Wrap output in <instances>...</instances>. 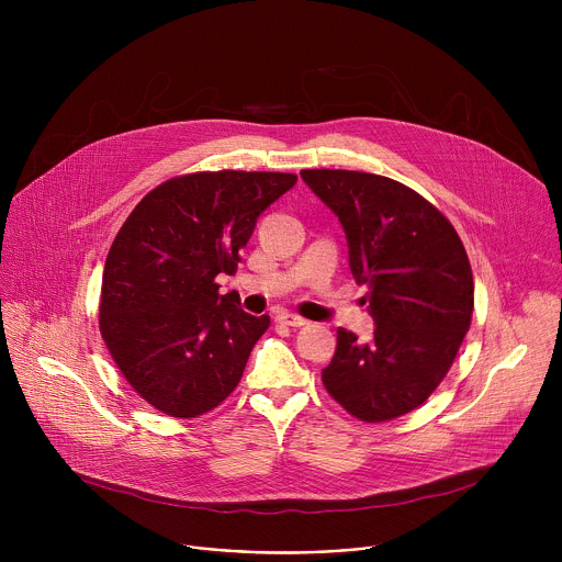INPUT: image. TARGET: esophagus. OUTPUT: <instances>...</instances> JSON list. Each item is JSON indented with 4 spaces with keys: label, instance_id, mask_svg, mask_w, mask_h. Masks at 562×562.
Returning <instances> with one entry per match:
<instances>
[{
    "label": "esophagus",
    "instance_id": "1",
    "mask_svg": "<svg viewBox=\"0 0 562 562\" xmlns=\"http://www.w3.org/2000/svg\"><path fill=\"white\" fill-rule=\"evenodd\" d=\"M276 319H278L280 325H286V327H304V325H308L304 317H300V315H295V313H289V311L278 313Z\"/></svg>",
    "mask_w": 562,
    "mask_h": 562
}]
</instances>
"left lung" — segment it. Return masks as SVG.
Instances as JSON below:
<instances>
[{
  "instance_id": "1",
  "label": "left lung",
  "mask_w": 562,
  "mask_h": 562,
  "mask_svg": "<svg viewBox=\"0 0 562 562\" xmlns=\"http://www.w3.org/2000/svg\"><path fill=\"white\" fill-rule=\"evenodd\" d=\"M306 187L340 220L349 267L367 284L373 338L338 329L323 382L351 416L384 423L420 407L471 325L473 276L451 222L391 178L311 169Z\"/></svg>"
}]
</instances>
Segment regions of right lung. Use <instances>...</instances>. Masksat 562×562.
Here are the masks:
<instances>
[{"instance_id":"1","label":"right lung","mask_w":562,"mask_h":562,"mask_svg":"<svg viewBox=\"0 0 562 562\" xmlns=\"http://www.w3.org/2000/svg\"><path fill=\"white\" fill-rule=\"evenodd\" d=\"M297 176L204 171L153 189L106 256L100 331L128 384L171 418L215 409L237 386L269 315L220 295L258 217Z\"/></svg>"}]
</instances>
